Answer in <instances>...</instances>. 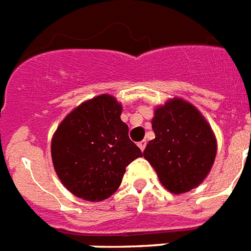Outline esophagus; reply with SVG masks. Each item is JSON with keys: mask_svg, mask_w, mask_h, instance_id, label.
<instances>
[{"mask_svg": "<svg viewBox=\"0 0 251 251\" xmlns=\"http://www.w3.org/2000/svg\"><path fill=\"white\" fill-rule=\"evenodd\" d=\"M146 146H147L146 140H142V142H139V143H138V147H139V148H140V150H142V151H144V148H146Z\"/></svg>", "mask_w": 251, "mask_h": 251, "instance_id": "1", "label": "esophagus"}]
</instances>
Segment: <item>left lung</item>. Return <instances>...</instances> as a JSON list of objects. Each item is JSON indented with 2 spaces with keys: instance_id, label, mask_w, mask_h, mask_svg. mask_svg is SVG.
Wrapping results in <instances>:
<instances>
[{
  "instance_id": "left-lung-1",
  "label": "left lung",
  "mask_w": 251,
  "mask_h": 251,
  "mask_svg": "<svg viewBox=\"0 0 251 251\" xmlns=\"http://www.w3.org/2000/svg\"><path fill=\"white\" fill-rule=\"evenodd\" d=\"M153 140L143 154L170 192H188L210 172L217 154L211 127L192 104L175 98L154 111Z\"/></svg>"
}]
</instances>
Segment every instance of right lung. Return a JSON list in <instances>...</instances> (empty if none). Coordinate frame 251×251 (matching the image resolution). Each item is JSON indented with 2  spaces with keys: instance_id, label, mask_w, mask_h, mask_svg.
I'll return each instance as SVG.
<instances>
[{
  "instance_id": "obj_1",
  "label": "right lung",
  "mask_w": 251,
  "mask_h": 251,
  "mask_svg": "<svg viewBox=\"0 0 251 251\" xmlns=\"http://www.w3.org/2000/svg\"><path fill=\"white\" fill-rule=\"evenodd\" d=\"M121 112L119 101L103 94L78 105L58 126L51 140L52 164L75 196L108 199L121 184L126 166L142 157Z\"/></svg>"
}]
</instances>
